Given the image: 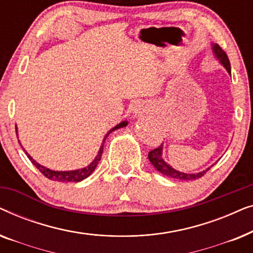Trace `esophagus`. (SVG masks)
Wrapping results in <instances>:
<instances>
[{"instance_id": "esophagus-1", "label": "esophagus", "mask_w": 253, "mask_h": 253, "mask_svg": "<svg viewBox=\"0 0 253 253\" xmlns=\"http://www.w3.org/2000/svg\"><path fill=\"white\" fill-rule=\"evenodd\" d=\"M144 112H146V109H145L144 105H141V103H138V105L134 107V109H133V113L136 116H141Z\"/></svg>"}]
</instances>
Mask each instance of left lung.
Here are the masks:
<instances>
[{
	"label": "left lung",
	"mask_w": 253,
	"mask_h": 253,
	"mask_svg": "<svg viewBox=\"0 0 253 253\" xmlns=\"http://www.w3.org/2000/svg\"><path fill=\"white\" fill-rule=\"evenodd\" d=\"M212 51H213L214 56H215L216 60L223 65L224 69L228 71V74L230 75L231 74L230 62H229V58H228V56H227V54L224 53V51L219 47V44H216V43H212ZM162 151H164V144L160 145L158 148H155V150L151 151L150 153H148V160L151 161V164L153 165V167L157 169L159 172H161L162 175L167 176V177L175 178V179H182V181L197 179V178L202 177L204 174H206V171L210 170V168H211V167L207 168L206 170H203L200 172H196V174H186V172L178 171L164 160V158H162Z\"/></svg>",
	"instance_id": "1"
}]
</instances>
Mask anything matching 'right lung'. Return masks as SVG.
<instances>
[{"mask_svg":"<svg viewBox=\"0 0 253 253\" xmlns=\"http://www.w3.org/2000/svg\"><path fill=\"white\" fill-rule=\"evenodd\" d=\"M127 124H129V122H127V121H122V122L117 124V126L112 127V129H110L108 132L106 133L105 138H103V139H102L101 146H100L99 152H98V155H96V157L94 158V160H93L88 166H86V167L81 168V169H76V170H64V171H62V170L61 171L51 170V169L47 168V167H43L42 165L38 164V162L36 160H33V158L31 157V155L27 153V152L24 150V148H23V150L26 153L27 158H29L30 160H31V162H32V164L36 166V167L39 169V170L42 172V174L46 176L47 178L51 179V181H57V182H81V181H83V179L87 178L88 176L91 175L93 171H94V169L96 168V166H98L99 161L101 160V155H102V152H103V144H105L107 137H108L109 134L113 132V131H115L117 129H121V127L126 126ZM16 133H17V138H18V130H17V126H16ZM19 144H20V141H19Z\"/></svg>","mask_w":253,"mask_h":253,"instance_id":"right-lung-1","label":"right lung"}]
</instances>
